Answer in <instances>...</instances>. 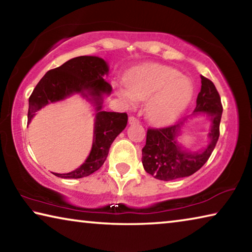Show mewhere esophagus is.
Returning a JSON list of instances; mask_svg holds the SVG:
<instances>
[{"label":"esophagus","mask_w":252,"mask_h":252,"mask_svg":"<svg viewBox=\"0 0 252 252\" xmlns=\"http://www.w3.org/2000/svg\"><path fill=\"white\" fill-rule=\"evenodd\" d=\"M139 120L135 117H129V123L130 125H134V123H138Z\"/></svg>","instance_id":"1"}]
</instances>
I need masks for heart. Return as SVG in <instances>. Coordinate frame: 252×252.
Segmentation results:
<instances>
[{
	"instance_id": "obj_1",
	"label": "heart",
	"mask_w": 252,
	"mask_h": 252,
	"mask_svg": "<svg viewBox=\"0 0 252 252\" xmlns=\"http://www.w3.org/2000/svg\"><path fill=\"white\" fill-rule=\"evenodd\" d=\"M126 85L119 89L121 96L132 104L134 96L149 101L147 111L152 122L169 125L177 120L192 100L193 85L174 67L149 63L134 69L126 78Z\"/></svg>"
}]
</instances>
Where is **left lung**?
I'll list each match as a JSON object with an SVG mask.
<instances>
[{"instance_id":"8db88e82","label":"left lung","mask_w":252,"mask_h":252,"mask_svg":"<svg viewBox=\"0 0 252 252\" xmlns=\"http://www.w3.org/2000/svg\"><path fill=\"white\" fill-rule=\"evenodd\" d=\"M204 112L210 116V142L206 149L199 152H190L177 143L176 138L181 131L183 121L174 126L147 131L146 146L142 149V164L146 171L156 179L163 181L189 177L206 163L220 135V121L222 104L215 84L201 76V90L197 97L194 113Z\"/></svg>"}]
</instances>
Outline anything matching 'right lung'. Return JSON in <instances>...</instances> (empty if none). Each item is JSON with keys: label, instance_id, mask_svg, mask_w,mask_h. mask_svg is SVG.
Returning a JSON list of instances; mask_svg holds the SVG:
<instances>
[{"label": "right lung", "instance_id": "right-lung-1", "mask_svg": "<svg viewBox=\"0 0 252 252\" xmlns=\"http://www.w3.org/2000/svg\"><path fill=\"white\" fill-rule=\"evenodd\" d=\"M109 66L103 59L97 57H78L66 61L61 66L48 71L34 88L29 99L28 123L36 111L46 104L65 99L74 93H81L95 105L94 135L92 149L87 160L78 169L69 173H53L64 179L88 177L99 170L108 157L114 139L125 130L127 114L102 111L103 95L112 91L110 83L103 79Z\"/></svg>", "mask_w": 252, "mask_h": 252}]
</instances>
